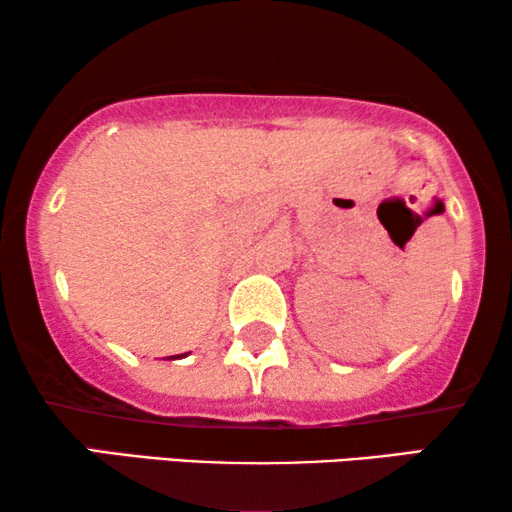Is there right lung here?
I'll return each instance as SVG.
<instances>
[{
	"label": "right lung",
	"mask_w": 512,
	"mask_h": 512,
	"mask_svg": "<svg viewBox=\"0 0 512 512\" xmlns=\"http://www.w3.org/2000/svg\"><path fill=\"white\" fill-rule=\"evenodd\" d=\"M184 356H186V354H179V356H170V359H184Z\"/></svg>",
	"instance_id": "1"
}]
</instances>
